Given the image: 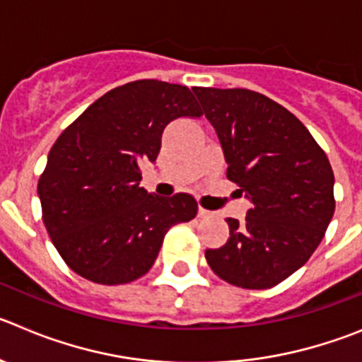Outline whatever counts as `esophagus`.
<instances>
[{"label":"esophagus","instance_id":"1","mask_svg":"<svg viewBox=\"0 0 362 362\" xmlns=\"http://www.w3.org/2000/svg\"><path fill=\"white\" fill-rule=\"evenodd\" d=\"M197 215H199V217H201V218H208V217H211V211H208V210H204V208L199 206Z\"/></svg>","mask_w":362,"mask_h":362}]
</instances>
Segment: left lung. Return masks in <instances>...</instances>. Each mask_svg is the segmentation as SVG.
I'll list each match as a JSON object with an SVG mask.
<instances>
[{
    "label": "left lung",
    "instance_id": "1",
    "mask_svg": "<svg viewBox=\"0 0 362 362\" xmlns=\"http://www.w3.org/2000/svg\"><path fill=\"white\" fill-rule=\"evenodd\" d=\"M224 151L230 181L251 201L246 221L226 218L230 238L206 250L218 278L269 289L298 271L332 221L334 172L296 116L251 89L194 88Z\"/></svg>",
    "mask_w": 362,
    "mask_h": 362
}]
</instances>
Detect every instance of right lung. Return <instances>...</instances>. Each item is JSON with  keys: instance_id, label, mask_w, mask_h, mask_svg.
I'll return each instance as SVG.
<instances>
[{"instance_id": "right-lung-1", "label": "right lung", "mask_w": 362, "mask_h": 362, "mask_svg": "<svg viewBox=\"0 0 362 362\" xmlns=\"http://www.w3.org/2000/svg\"><path fill=\"white\" fill-rule=\"evenodd\" d=\"M203 115L187 86L134 81L93 102L62 131L39 177L42 221L69 269L120 285L144 276L167 231L197 215L190 194L170 199L140 187L172 120Z\"/></svg>"}]
</instances>
